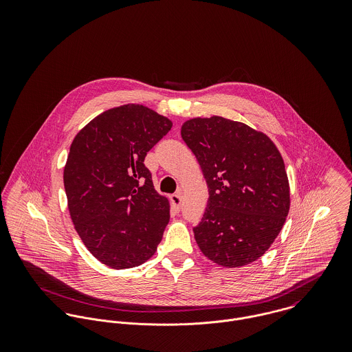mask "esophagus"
I'll return each instance as SVG.
<instances>
[{
	"mask_svg": "<svg viewBox=\"0 0 352 352\" xmlns=\"http://www.w3.org/2000/svg\"><path fill=\"white\" fill-rule=\"evenodd\" d=\"M170 201H172L173 208H175L176 211H179L180 207H182V195H180V194H173V195L170 197Z\"/></svg>",
	"mask_w": 352,
	"mask_h": 352,
	"instance_id": "esophagus-1",
	"label": "esophagus"
}]
</instances>
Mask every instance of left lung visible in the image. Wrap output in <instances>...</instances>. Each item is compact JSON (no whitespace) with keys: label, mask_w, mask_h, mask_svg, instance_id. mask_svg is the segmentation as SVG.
Returning <instances> with one entry per match:
<instances>
[{"label":"left lung","mask_w":352,"mask_h":352,"mask_svg":"<svg viewBox=\"0 0 352 352\" xmlns=\"http://www.w3.org/2000/svg\"><path fill=\"white\" fill-rule=\"evenodd\" d=\"M208 187L195 240L211 261L236 268L261 257L282 230L290 208L285 162L274 142L250 126L222 116L182 126Z\"/></svg>","instance_id":"obj_1"}]
</instances>
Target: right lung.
Returning <instances> with one entry per match:
<instances>
[{"label": "right lung", "mask_w": 352, "mask_h": 352, "mask_svg": "<svg viewBox=\"0 0 352 352\" xmlns=\"http://www.w3.org/2000/svg\"><path fill=\"white\" fill-rule=\"evenodd\" d=\"M172 122L140 104L111 108L73 140L63 170L67 207L84 245L124 270L149 260L169 222V201L144 161Z\"/></svg>", "instance_id": "obj_1"}]
</instances>
